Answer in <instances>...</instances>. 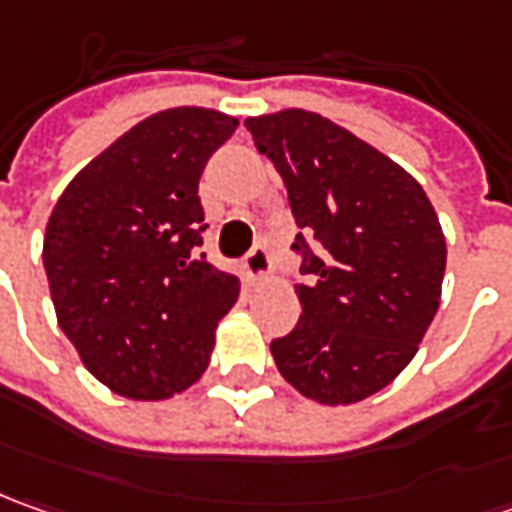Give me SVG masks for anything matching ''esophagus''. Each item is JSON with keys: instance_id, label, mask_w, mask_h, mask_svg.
I'll use <instances>...</instances> for the list:
<instances>
[{"instance_id": "obj_1", "label": "esophagus", "mask_w": 512, "mask_h": 512, "mask_svg": "<svg viewBox=\"0 0 512 512\" xmlns=\"http://www.w3.org/2000/svg\"><path fill=\"white\" fill-rule=\"evenodd\" d=\"M243 269L249 274V280H263V277H269V272H272V255H269L266 243L252 246V252L243 257Z\"/></svg>"}]
</instances>
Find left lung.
I'll return each instance as SVG.
<instances>
[{"instance_id": "left-lung-1", "label": "left lung", "mask_w": 512, "mask_h": 512, "mask_svg": "<svg viewBox=\"0 0 512 512\" xmlns=\"http://www.w3.org/2000/svg\"><path fill=\"white\" fill-rule=\"evenodd\" d=\"M280 172L300 257V323L272 340L303 397L348 405L414 360L439 309L445 235L425 189L334 121L283 110L246 121Z\"/></svg>"}]
</instances>
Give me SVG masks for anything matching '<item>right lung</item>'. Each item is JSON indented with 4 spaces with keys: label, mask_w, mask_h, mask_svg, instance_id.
<instances>
[{
    "label": "right lung",
    "mask_w": 512,
    "mask_h": 512,
    "mask_svg": "<svg viewBox=\"0 0 512 512\" xmlns=\"http://www.w3.org/2000/svg\"><path fill=\"white\" fill-rule=\"evenodd\" d=\"M238 118L164 110L67 184L45 232L59 326L87 371L130 399H167L209 365L215 328L240 280L203 246L198 181Z\"/></svg>",
    "instance_id": "obj_1"
}]
</instances>
